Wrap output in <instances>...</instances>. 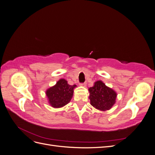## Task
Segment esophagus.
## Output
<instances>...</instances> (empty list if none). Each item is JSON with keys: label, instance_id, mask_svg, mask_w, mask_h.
Masks as SVG:
<instances>
[{"label": "esophagus", "instance_id": "esophagus-1", "mask_svg": "<svg viewBox=\"0 0 155 155\" xmlns=\"http://www.w3.org/2000/svg\"><path fill=\"white\" fill-rule=\"evenodd\" d=\"M80 85H81V86H82V87H86V85H87V83H86V82H85V83H81V84H80Z\"/></svg>", "mask_w": 155, "mask_h": 155}]
</instances>
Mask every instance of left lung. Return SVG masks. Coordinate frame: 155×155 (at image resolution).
I'll return each instance as SVG.
<instances>
[{"mask_svg":"<svg viewBox=\"0 0 155 155\" xmlns=\"http://www.w3.org/2000/svg\"><path fill=\"white\" fill-rule=\"evenodd\" d=\"M91 104L96 109L105 111L110 109L116 103V92L105 85L101 81H97L88 88Z\"/></svg>","mask_w":155,"mask_h":155,"instance_id":"obj_1","label":"left lung"}]
</instances>
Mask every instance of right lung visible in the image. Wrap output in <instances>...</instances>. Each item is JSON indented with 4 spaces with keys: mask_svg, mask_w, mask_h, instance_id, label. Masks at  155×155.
Segmentation results:
<instances>
[{
    "mask_svg": "<svg viewBox=\"0 0 155 155\" xmlns=\"http://www.w3.org/2000/svg\"><path fill=\"white\" fill-rule=\"evenodd\" d=\"M75 87L76 85H68L65 79H59L54 86L46 91L50 105L54 108H60L68 104L72 99Z\"/></svg>",
    "mask_w": 155,
    "mask_h": 155,
    "instance_id": "1",
    "label": "right lung"
}]
</instances>
